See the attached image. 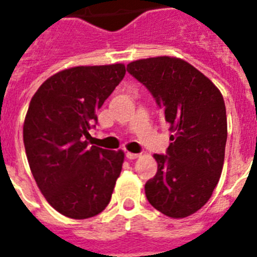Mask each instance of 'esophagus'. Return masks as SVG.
Listing matches in <instances>:
<instances>
[{"label": "esophagus", "instance_id": "obj_1", "mask_svg": "<svg viewBox=\"0 0 257 257\" xmlns=\"http://www.w3.org/2000/svg\"><path fill=\"white\" fill-rule=\"evenodd\" d=\"M139 156H140V154L131 153V152H127V153H126L127 160H136V158H139Z\"/></svg>", "mask_w": 257, "mask_h": 257}]
</instances>
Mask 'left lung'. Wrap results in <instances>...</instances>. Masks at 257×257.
Instances as JSON below:
<instances>
[{
	"mask_svg": "<svg viewBox=\"0 0 257 257\" xmlns=\"http://www.w3.org/2000/svg\"><path fill=\"white\" fill-rule=\"evenodd\" d=\"M127 72L153 95L174 133L166 154H154L158 169L145 184L147 199L166 216H189L206 205L222 171L228 126L221 92L178 58L136 60Z\"/></svg>",
	"mask_w": 257,
	"mask_h": 257,
	"instance_id": "left-lung-1",
	"label": "left lung"
}]
</instances>
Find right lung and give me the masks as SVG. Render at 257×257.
<instances>
[{"mask_svg":"<svg viewBox=\"0 0 257 257\" xmlns=\"http://www.w3.org/2000/svg\"><path fill=\"white\" fill-rule=\"evenodd\" d=\"M126 74L123 64L74 67L46 79L26 115L23 139L29 167L46 201L70 219L108 206L124 154L88 145L96 110Z\"/></svg>","mask_w":257,"mask_h":257,"instance_id":"1","label":"right lung"}]
</instances>
